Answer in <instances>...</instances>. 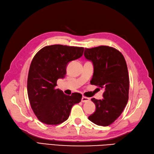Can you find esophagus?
Returning a JSON list of instances; mask_svg holds the SVG:
<instances>
[{
    "mask_svg": "<svg viewBox=\"0 0 154 154\" xmlns=\"http://www.w3.org/2000/svg\"><path fill=\"white\" fill-rule=\"evenodd\" d=\"M90 100V98L86 97V96H83L81 99V102H87Z\"/></svg>",
    "mask_w": 154,
    "mask_h": 154,
    "instance_id": "1",
    "label": "esophagus"
}]
</instances>
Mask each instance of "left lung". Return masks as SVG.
Returning a JSON list of instances; mask_svg holds the SVG:
<instances>
[{"instance_id": "1", "label": "left lung", "mask_w": 154, "mask_h": 154, "mask_svg": "<svg viewBox=\"0 0 154 154\" xmlns=\"http://www.w3.org/2000/svg\"><path fill=\"white\" fill-rule=\"evenodd\" d=\"M84 55L93 63L91 85L104 89L102 100L91 99L96 110L88 119L97 125L108 126L122 113L128 100L129 78L126 61L119 51L108 46L85 48Z\"/></svg>"}]
</instances>
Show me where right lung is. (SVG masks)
<instances>
[{
	"label": "right lung",
	"instance_id": "obj_1",
	"mask_svg": "<svg viewBox=\"0 0 154 154\" xmlns=\"http://www.w3.org/2000/svg\"><path fill=\"white\" fill-rule=\"evenodd\" d=\"M84 48L62 45L46 46L32 60L27 78V94L32 109L38 120L46 125H58L66 121L72 106L82 95L71 96L55 87L57 80L65 77L67 63L79 58Z\"/></svg>",
	"mask_w": 154,
	"mask_h": 154
}]
</instances>
